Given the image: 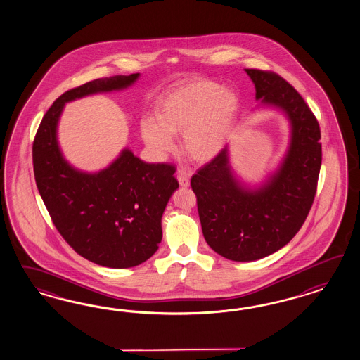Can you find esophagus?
Returning a JSON list of instances; mask_svg holds the SVG:
<instances>
[{"instance_id":"34e87169","label":"esophagus","mask_w":360,"mask_h":360,"mask_svg":"<svg viewBox=\"0 0 360 360\" xmlns=\"http://www.w3.org/2000/svg\"><path fill=\"white\" fill-rule=\"evenodd\" d=\"M178 182H179V185L182 186V187H188L190 186V178H188V175L186 174L184 170H179L178 172Z\"/></svg>"}]
</instances>
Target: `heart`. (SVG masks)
Returning a JSON list of instances; mask_svg holds the SVG:
<instances>
[{"instance_id":"heart-1","label":"heart","mask_w":360,"mask_h":360,"mask_svg":"<svg viewBox=\"0 0 360 360\" xmlns=\"http://www.w3.org/2000/svg\"><path fill=\"white\" fill-rule=\"evenodd\" d=\"M240 108L237 94L207 79H185L167 89L155 103L153 117H144L140 134L158 157L174 149L173 135L182 134V150L195 162L220 155Z\"/></svg>"}]
</instances>
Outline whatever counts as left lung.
<instances>
[{
  "label": "left lung",
  "instance_id": "1",
  "mask_svg": "<svg viewBox=\"0 0 360 360\" xmlns=\"http://www.w3.org/2000/svg\"><path fill=\"white\" fill-rule=\"evenodd\" d=\"M245 72L263 106L281 108L288 117L291 143L276 173L257 190L245 188L234 178L228 146L191 178L205 241L236 262L275 253L300 231L314 200L322 161L319 122L296 89L274 72Z\"/></svg>",
  "mask_w": 360,
  "mask_h": 360
}]
</instances>
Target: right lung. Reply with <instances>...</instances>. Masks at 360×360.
<instances>
[{
    "label": "right lung",
    "instance_id": "obj_1",
    "mask_svg": "<svg viewBox=\"0 0 360 360\" xmlns=\"http://www.w3.org/2000/svg\"><path fill=\"white\" fill-rule=\"evenodd\" d=\"M139 76L98 78L65 91L41 119L32 144L35 182L56 229L76 253L111 269L134 267L157 252L162 214L179 186L175 166L146 164L124 149L106 169L79 172L58 148V123L67 102L128 88Z\"/></svg>",
    "mask_w": 360,
    "mask_h": 360
}]
</instances>
